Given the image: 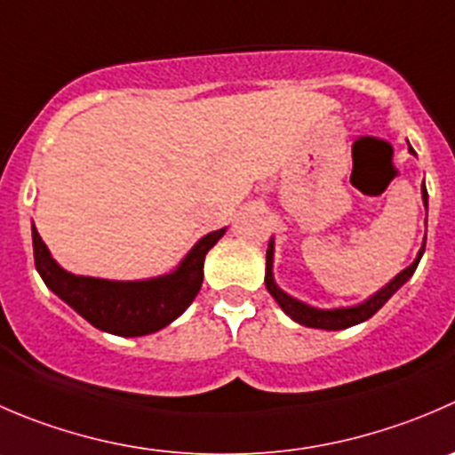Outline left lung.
Instances as JSON below:
<instances>
[{
    "mask_svg": "<svg viewBox=\"0 0 455 455\" xmlns=\"http://www.w3.org/2000/svg\"><path fill=\"white\" fill-rule=\"evenodd\" d=\"M409 151L416 156V151H413L411 147H409ZM422 200H425V206H427L425 182H422ZM425 244H427V237H425ZM425 244H422V249L418 251V258L413 259L411 267H407L404 271H400L398 275L389 282V284L382 286L376 295H371L369 299H364L363 304H355V307L315 308V307H308V304L299 302V299L291 298L289 293H284V291L275 284V280H273V240L268 242V249H267V275H264V282H267L268 293H271L273 298H275V302L282 307V311H284L286 315L293 317L298 324L311 326V329H326V331L349 329V326L369 320V317H371L378 308L385 307L387 299H389L391 295H394L395 291H398L400 286H403L404 282L413 275V271L418 268V262H420L422 253H425Z\"/></svg>",
    "mask_w": 455,
    "mask_h": 455,
    "instance_id": "obj_1",
    "label": "left lung"
}]
</instances>
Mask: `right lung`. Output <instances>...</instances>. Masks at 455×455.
Here are the masks:
<instances>
[{
  "label": "right lung",
  "instance_id": "obj_1",
  "mask_svg": "<svg viewBox=\"0 0 455 455\" xmlns=\"http://www.w3.org/2000/svg\"><path fill=\"white\" fill-rule=\"evenodd\" d=\"M227 228L209 233L187 253L175 271L151 280L117 282L73 275L52 259L33 224L35 267L44 284L73 307L84 320L113 335H148L182 315L204 280V258Z\"/></svg>",
  "mask_w": 455,
  "mask_h": 455
}]
</instances>
